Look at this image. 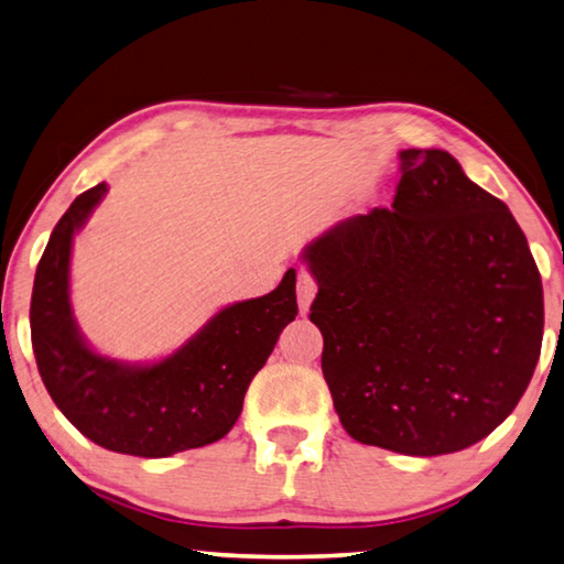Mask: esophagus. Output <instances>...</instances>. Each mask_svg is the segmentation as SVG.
I'll list each match as a JSON object with an SVG mask.
<instances>
[{"instance_id": "esophagus-1", "label": "esophagus", "mask_w": 564, "mask_h": 564, "mask_svg": "<svg viewBox=\"0 0 564 564\" xmlns=\"http://www.w3.org/2000/svg\"><path fill=\"white\" fill-rule=\"evenodd\" d=\"M317 294V280L310 272H300L297 274V302H300V314L310 312V304Z\"/></svg>"}]
</instances>
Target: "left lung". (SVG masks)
<instances>
[{"mask_svg": "<svg viewBox=\"0 0 564 564\" xmlns=\"http://www.w3.org/2000/svg\"><path fill=\"white\" fill-rule=\"evenodd\" d=\"M310 319L354 441L443 456L518 406L542 347V282L508 205L446 151H401L391 207L334 225L304 250Z\"/></svg>", "mask_w": 564, "mask_h": 564, "instance_id": "8db88e82", "label": "left lung"}]
</instances>
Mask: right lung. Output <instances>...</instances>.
Returning a JSON list of instances; mask_svg holds the SVG:
<instances>
[{"label":"right lung","mask_w":564,"mask_h":564,"mask_svg":"<svg viewBox=\"0 0 564 564\" xmlns=\"http://www.w3.org/2000/svg\"><path fill=\"white\" fill-rule=\"evenodd\" d=\"M104 193L106 183H98L76 197L36 267L29 322L48 397L88 441L126 456L165 458L220 441L280 332L297 317V272H284L280 288L264 297L217 312L191 341L151 367L98 357L74 322L68 257L74 232Z\"/></svg>","instance_id":"right-lung-1"}]
</instances>
